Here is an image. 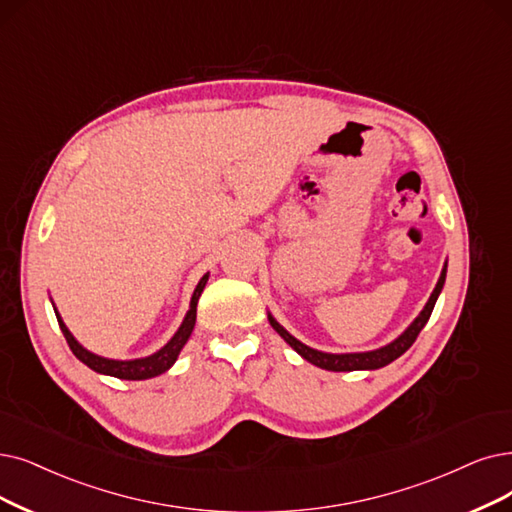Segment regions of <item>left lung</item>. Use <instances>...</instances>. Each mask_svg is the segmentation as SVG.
Instances as JSON below:
<instances>
[{
	"instance_id": "8db88e82",
	"label": "left lung",
	"mask_w": 512,
	"mask_h": 512,
	"mask_svg": "<svg viewBox=\"0 0 512 512\" xmlns=\"http://www.w3.org/2000/svg\"><path fill=\"white\" fill-rule=\"evenodd\" d=\"M445 273H447V267L443 269L439 281H437V288L433 290L431 298H428L426 306L422 309V313L416 317V321L407 327V330L391 344L382 346V349L378 351H370V353H351V355H330V353H321V351H315V349H309V346L302 344L300 340H296L292 334H288L283 330V327L273 319L269 317L273 330L288 342L292 349L302 355L306 361L321 367V370H330V372H355V370H378V367H384L391 361H395L397 357H401L410 346L416 342L418 334L422 332V327L426 325L428 317H431L433 309H435V302H437V296L441 294V288L445 283Z\"/></svg>"
}]
</instances>
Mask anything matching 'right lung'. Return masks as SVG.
Listing matches in <instances>:
<instances>
[{"label": "right lung", "instance_id": "right-lung-1", "mask_svg": "<svg viewBox=\"0 0 512 512\" xmlns=\"http://www.w3.org/2000/svg\"><path fill=\"white\" fill-rule=\"evenodd\" d=\"M206 281H208V275H203L201 281L197 283V288L193 292V298H191V309L185 317V321H182V325L178 327V332L174 334V338L163 346L161 351H157L155 355L151 357H145V359H134V361H113V359H105V357H98L90 351H86L84 346H81L73 336L71 332L67 330V325L63 323V319H60V315L56 313V319H58V325L60 330H63L65 338H67V344L69 349L73 351V355L81 361L86 363L90 370L98 372V374H107V376H115V378H121V380H147V378H153V376H159L166 370H170V367L174 365L178 353L182 346L187 344L193 327H195V319H197V302H199V296L203 292V288H206Z\"/></svg>", "mask_w": 512, "mask_h": 512}]
</instances>
